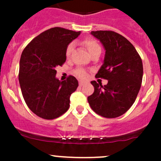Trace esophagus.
<instances>
[{
    "label": "esophagus",
    "mask_w": 161,
    "mask_h": 161,
    "mask_svg": "<svg viewBox=\"0 0 161 161\" xmlns=\"http://www.w3.org/2000/svg\"><path fill=\"white\" fill-rule=\"evenodd\" d=\"M85 83H86V82H84V81H79V84L80 86H83Z\"/></svg>",
    "instance_id": "esophagus-1"
}]
</instances>
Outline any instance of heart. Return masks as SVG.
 <instances>
[{
	"label": "heart",
	"instance_id": "obj_1",
	"mask_svg": "<svg viewBox=\"0 0 161 161\" xmlns=\"http://www.w3.org/2000/svg\"><path fill=\"white\" fill-rule=\"evenodd\" d=\"M82 44L87 48V50H89V52H90L91 55H92V53H95V52L101 50L100 44H99L95 40H93V39H86V40H84L83 41H82ZM73 48H74V43H71L68 45L65 50V54L67 58H69V57H70ZM75 75H77L78 77L82 78V79L86 78L87 76L86 71L82 69H75Z\"/></svg>",
	"mask_w": 161,
	"mask_h": 161
}]
</instances>
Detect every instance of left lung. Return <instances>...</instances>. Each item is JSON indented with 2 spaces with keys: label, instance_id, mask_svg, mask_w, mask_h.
<instances>
[{
  "label": "left lung",
  "instance_id": "8db88e82",
  "mask_svg": "<svg viewBox=\"0 0 161 161\" xmlns=\"http://www.w3.org/2000/svg\"><path fill=\"white\" fill-rule=\"evenodd\" d=\"M91 34L106 50L103 64L96 77L108 82L103 86L92 81L94 92L87 100L97 114L117 118L125 113L137 97L143 74L142 59L130 42L114 31H92Z\"/></svg>",
  "mask_w": 161,
  "mask_h": 161
}]
</instances>
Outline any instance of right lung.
Returning <instances> with one entry per match:
<instances>
[{"label":"right lung","instance_id":"1","mask_svg":"<svg viewBox=\"0 0 161 161\" xmlns=\"http://www.w3.org/2000/svg\"><path fill=\"white\" fill-rule=\"evenodd\" d=\"M79 35L54 27L35 37L22 51L19 73L22 96L31 111L43 119L58 118L70 107V96L79 82L72 75L58 80L55 68L65 62L68 45Z\"/></svg>","mask_w":161,"mask_h":161}]
</instances>
